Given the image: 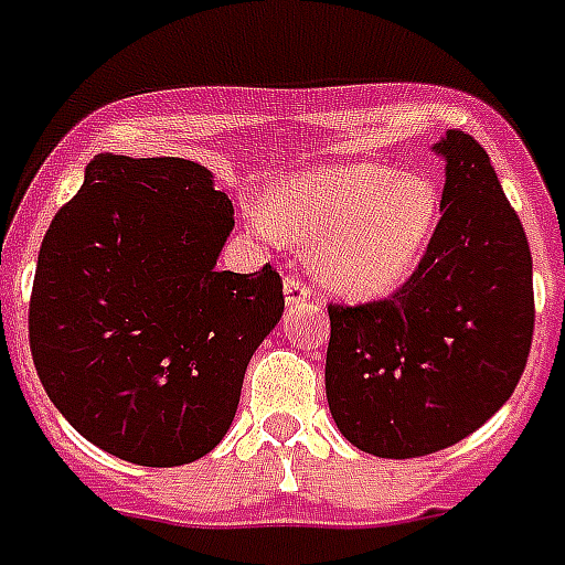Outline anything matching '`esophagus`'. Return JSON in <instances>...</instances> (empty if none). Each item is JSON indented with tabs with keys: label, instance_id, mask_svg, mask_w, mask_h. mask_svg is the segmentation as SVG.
Wrapping results in <instances>:
<instances>
[{
	"label": "esophagus",
	"instance_id": "34e87169",
	"mask_svg": "<svg viewBox=\"0 0 565 565\" xmlns=\"http://www.w3.org/2000/svg\"><path fill=\"white\" fill-rule=\"evenodd\" d=\"M284 296H287V307H296V305H307L312 290L301 281V278H298V275H287V278H284Z\"/></svg>",
	"mask_w": 565,
	"mask_h": 565
}]
</instances>
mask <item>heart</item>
Segmentation results:
<instances>
[{"label":"heart","instance_id":"1","mask_svg":"<svg viewBox=\"0 0 565 565\" xmlns=\"http://www.w3.org/2000/svg\"><path fill=\"white\" fill-rule=\"evenodd\" d=\"M439 217L434 180L393 166H327L284 180L267 221L298 249H316L321 281L344 296L373 298L414 273Z\"/></svg>","mask_w":565,"mask_h":565}]
</instances>
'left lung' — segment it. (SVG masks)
Returning <instances> with one entry per match:
<instances>
[{
	"instance_id": "1",
	"label": "left lung",
	"mask_w": 565,
	"mask_h": 565,
	"mask_svg": "<svg viewBox=\"0 0 565 565\" xmlns=\"http://www.w3.org/2000/svg\"><path fill=\"white\" fill-rule=\"evenodd\" d=\"M434 151L443 217L414 273L379 301L327 305L330 414L348 443L385 459L473 434L509 402L532 350V253L491 158L457 129Z\"/></svg>"
}]
</instances>
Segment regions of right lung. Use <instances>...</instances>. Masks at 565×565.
<instances>
[{"label": "right lung", "mask_w": 565, "mask_h": 565, "mask_svg": "<svg viewBox=\"0 0 565 565\" xmlns=\"http://www.w3.org/2000/svg\"><path fill=\"white\" fill-rule=\"evenodd\" d=\"M232 226V201L192 160L88 163L42 238L28 305L33 367L88 443L172 468L224 439L284 312L273 264L215 267Z\"/></svg>", "instance_id": "right-lung-1"}]
</instances>
